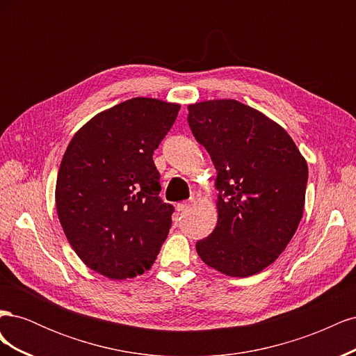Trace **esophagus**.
Here are the masks:
<instances>
[{
  "label": "esophagus",
  "mask_w": 356,
  "mask_h": 356,
  "mask_svg": "<svg viewBox=\"0 0 356 356\" xmlns=\"http://www.w3.org/2000/svg\"><path fill=\"white\" fill-rule=\"evenodd\" d=\"M191 207V202L186 200V202H181V203H177V211L178 212H184L186 209H188Z\"/></svg>",
  "instance_id": "34e87169"
}]
</instances>
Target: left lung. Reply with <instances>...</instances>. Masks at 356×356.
I'll return each instance as SVG.
<instances>
[{
    "instance_id": "left-lung-1",
    "label": "left lung",
    "mask_w": 356,
    "mask_h": 356,
    "mask_svg": "<svg viewBox=\"0 0 356 356\" xmlns=\"http://www.w3.org/2000/svg\"><path fill=\"white\" fill-rule=\"evenodd\" d=\"M187 120L217 169V227L196 251L227 276L261 272L303 217L306 160L281 126L234 99L188 105Z\"/></svg>"
}]
</instances>
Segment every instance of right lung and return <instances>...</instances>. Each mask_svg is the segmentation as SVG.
Instances as JSON below:
<instances>
[{
    "mask_svg": "<svg viewBox=\"0 0 356 356\" xmlns=\"http://www.w3.org/2000/svg\"><path fill=\"white\" fill-rule=\"evenodd\" d=\"M178 111V104L134 98L95 115L71 139L58 172L56 209L92 270L134 277L157 258L174 207L159 196L153 154Z\"/></svg>",
    "mask_w": 356,
    "mask_h": 356,
    "instance_id": "right-lung-1",
    "label": "right lung"
}]
</instances>
